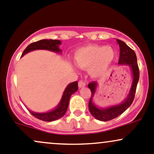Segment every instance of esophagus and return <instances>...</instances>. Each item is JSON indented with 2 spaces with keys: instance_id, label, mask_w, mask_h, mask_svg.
I'll use <instances>...</instances> for the list:
<instances>
[{
  "instance_id": "34e87169",
  "label": "esophagus",
  "mask_w": 154,
  "mask_h": 154,
  "mask_svg": "<svg viewBox=\"0 0 154 154\" xmlns=\"http://www.w3.org/2000/svg\"><path fill=\"white\" fill-rule=\"evenodd\" d=\"M85 82H84V81L83 80H80V81H79V82H78V86H79V88H84L85 86Z\"/></svg>"
}]
</instances>
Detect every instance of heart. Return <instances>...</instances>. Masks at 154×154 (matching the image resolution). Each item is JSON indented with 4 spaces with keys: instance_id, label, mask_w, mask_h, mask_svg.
Listing matches in <instances>:
<instances>
[{
    "instance_id": "obj_1",
    "label": "heart",
    "mask_w": 154,
    "mask_h": 154,
    "mask_svg": "<svg viewBox=\"0 0 154 154\" xmlns=\"http://www.w3.org/2000/svg\"><path fill=\"white\" fill-rule=\"evenodd\" d=\"M115 55V51L109 45H88L76 51L75 61L80 68L89 69L92 77H100L106 73Z\"/></svg>"
}]
</instances>
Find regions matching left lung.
I'll list each match as a JSON object with an SVG mask.
<instances>
[{
  "instance_id": "left-lung-1",
  "label": "left lung",
  "mask_w": 154,
  "mask_h": 154,
  "mask_svg": "<svg viewBox=\"0 0 154 154\" xmlns=\"http://www.w3.org/2000/svg\"><path fill=\"white\" fill-rule=\"evenodd\" d=\"M116 41L120 48L119 59L118 63L119 65H127L130 66L132 75V85L128 96L121 103L107 108H99L95 105L93 101V97L96 92L98 83L94 81L88 84V88L91 91V98L89 101V111L95 119L103 122L109 121L116 118L130 106L135 98L136 88L139 80V68L135 51L130 48L125 42L119 39H116Z\"/></svg>"
}]
</instances>
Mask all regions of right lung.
Instances as JSON below:
<instances>
[{
	"label": "right lung",
	"mask_w": 154,
	"mask_h": 154,
	"mask_svg": "<svg viewBox=\"0 0 154 154\" xmlns=\"http://www.w3.org/2000/svg\"><path fill=\"white\" fill-rule=\"evenodd\" d=\"M61 44V42L59 40H48V39L45 40H45H39V41L29 44L26 48L25 50L23 51L22 56H24L30 51L35 50H47L57 53V54H59V53L61 54V50L59 48V45ZM77 90H78V83L77 81L70 83L65 88L62 98L57 106L54 109L44 113L34 112L30 110H29V111L35 117L45 122H52L59 119L65 114L68 108L70 97L73 93L77 91Z\"/></svg>",
	"instance_id": "1"
}]
</instances>
